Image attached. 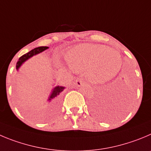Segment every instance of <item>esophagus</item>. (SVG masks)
<instances>
[{
    "instance_id": "1",
    "label": "esophagus",
    "mask_w": 151,
    "mask_h": 151,
    "mask_svg": "<svg viewBox=\"0 0 151 151\" xmlns=\"http://www.w3.org/2000/svg\"><path fill=\"white\" fill-rule=\"evenodd\" d=\"M83 84V81L81 79H77L75 81V85L77 86V87H80Z\"/></svg>"
}]
</instances>
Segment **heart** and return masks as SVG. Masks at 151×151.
<instances>
[{
    "label": "heart",
    "mask_w": 151,
    "mask_h": 151,
    "mask_svg": "<svg viewBox=\"0 0 151 151\" xmlns=\"http://www.w3.org/2000/svg\"><path fill=\"white\" fill-rule=\"evenodd\" d=\"M65 60L72 71H85L90 82L98 84L112 80L122 64V55L115 49L88 43L80 44L68 50Z\"/></svg>",
    "instance_id": "1"
}]
</instances>
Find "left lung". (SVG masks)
I'll return each mask as SVG.
<instances>
[{"mask_svg":"<svg viewBox=\"0 0 151 151\" xmlns=\"http://www.w3.org/2000/svg\"><path fill=\"white\" fill-rule=\"evenodd\" d=\"M130 100L129 93L125 89V86L120 83H116L113 88L109 91L107 95H105L104 98L100 100L97 98L95 100L91 105V109L98 117L104 118V108L118 107L126 106Z\"/></svg>","mask_w":151,"mask_h":151,"instance_id":"left-lung-1","label":"left lung"}]
</instances>
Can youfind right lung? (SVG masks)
<instances>
[{
	"label": "right lung",
	"instance_id": "1",
	"mask_svg": "<svg viewBox=\"0 0 151 151\" xmlns=\"http://www.w3.org/2000/svg\"><path fill=\"white\" fill-rule=\"evenodd\" d=\"M47 48H49L48 47H36V48L33 49L32 50H30L29 52L27 53L26 54L23 55L18 59V61L16 63V70L18 71V69L20 68L21 66L22 65L24 62H26L27 60H29V58H31L32 56H35V55L38 54V53H42L44 50H47ZM65 87L64 86H56L54 88H53L52 91L50 92V95L48 97V99H47V102L48 104H50V106H49V110L47 111H53V109H56L58 106L59 104V96H60V93L64 90Z\"/></svg>",
	"mask_w": 151,
	"mask_h": 151
}]
</instances>
